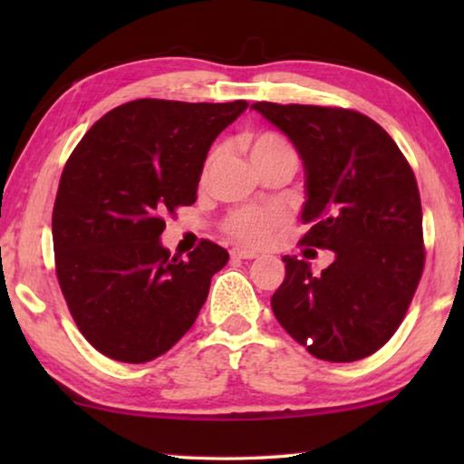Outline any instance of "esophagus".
Wrapping results in <instances>:
<instances>
[{
  "instance_id": "esophagus-1",
  "label": "esophagus",
  "mask_w": 464,
  "mask_h": 464,
  "mask_svg": "<svg viewBox=\"0 0 464 464\" xmlns=\"http://www.w3.org/2000/svg\"><path fill=\"white\" fill-rule=\"evenodd\" d=\"M231 257L233 260H254V257H257V254L251 249H246V247H233Z\"/></svg>"
}]
</instances>
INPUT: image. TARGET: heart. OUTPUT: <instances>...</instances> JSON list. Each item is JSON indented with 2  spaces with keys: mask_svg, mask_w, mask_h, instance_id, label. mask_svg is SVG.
Masks as SVG:
<instances>
[{
  "mask_svg": "<svg viewBox=\"0 0 464 464\" xmlns=\"http://www.w3.org/2000/svg\"><path fill=\"white\" fill-rule=\"evenodd\" d=\"M243 147H246L251 163L262 161L266 157L278 153H293V149L288 147L286 140L274 135V132L246 135L243 137ZM285 221L286 217L278 207L243 208L229 218L227 231L231 233V237L247 243V246H264V243H268L272 239V235L285 225Z\"/></svg>",
  "mask_w": 464,
  "mask_h": 464,
  "instance_id": "1",
  "label": "heart"
}]
</instances>
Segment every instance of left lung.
<instances>
[{
  "label": "left lung",
  "mask_w": 464,
  "mask_h": 464,
  "mask_svg": "<svg viewBox=\"0 0 464 464\" xmlns=\"http://www.w3.org/2000/svg\"><path fill=\"white\" fill-rule=\"evenodd\" d=\"M304 169L301 243L334 251L313 274L285 256L286 276L272 295L278 324L315 358L354 362L397 332L423 270L420 190L395 140L368 116L343 108L256 102Z\"/></svg>",
  "instance_id": "obj_1"
}]
</instances>
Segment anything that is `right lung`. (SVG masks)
<instances>
[{"instance_id":"obj_1","label":"right lung","mask_w":464,"mask_h":464,"mask_svg":"<svg viewBox=\"0 0 464 464\" xmlns=\"http://www.w3.org/2000/svg\"><path fill=\"white\" fill-rule=\"evenodd\" d=\"M247 102L135 100L85 132L53 208L57 278L77 327L119 362L166 354L194 325L229 262L204 239L188 260L163 247V217L192 204L213 140Z\"/></svg>"}]
</instances>
